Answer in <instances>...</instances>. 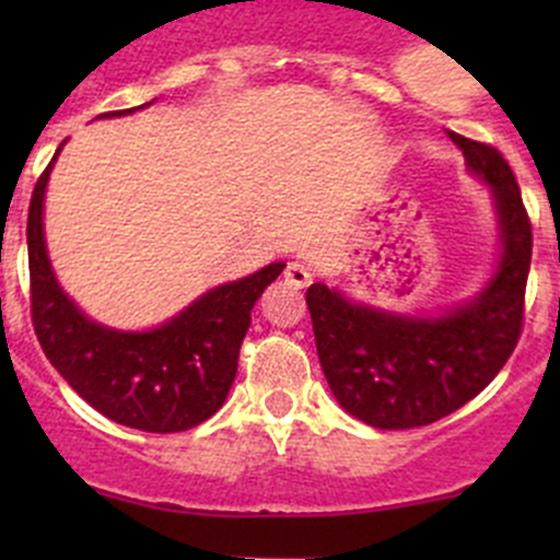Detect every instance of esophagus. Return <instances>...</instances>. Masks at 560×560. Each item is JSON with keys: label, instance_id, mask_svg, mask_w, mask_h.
I'll use <instances>...</instances> for the list:
<instances>
[{"label": "esophagus", "instance_id": "34e87169", "mask_svg": "<svg viewBox=\"0 0 560 560\" xmlns=\"http://www.w3.org/2000/svg\"><path fill=\"white\" fill-rule=\"evenodd\" d=\"M284 281L290 287H295V290H303V287L312 284V270H308L303 262H287Z\"/></svg>", "mask_w": 560, "mask_h": 560}]
</instances>
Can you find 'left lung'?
I'll use <instances>...</instances> for the list:
<instances>
[{
  "label": "left lung",
  "instance_id": "1",
  "mask_svg": "<svg viewBox=\"0 0 560 560\" xmlns=\"http://www.w3.org/2000/svg\"><path fill=\"white\" fill-rule=\"evenodd\" d=\"M468 171L490 184L504 254L477 301L447 316L385 314L341 292H306L316 354L338 404L365 425L404 431L431 425L482 393L504 369L523 332L530 268V219L510 162L490 143L447 132Z\"/></svg>",
  "mask_w": 560,
  "mask_h": 560
}]
</instances>
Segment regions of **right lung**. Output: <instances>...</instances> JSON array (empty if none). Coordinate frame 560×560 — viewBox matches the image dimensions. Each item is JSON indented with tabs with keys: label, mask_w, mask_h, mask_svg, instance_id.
<instances>
[{
	"label": "right lung",
	"mask_w": 560,
	"mask_h": 560,
	"mask_svg": "<svg viewBox=\"0 0 560 560\" xmlns=\"http://www.w3.org/2000/svg\"><path fill=\"white\" fill-rule=\"evenodd\" d=\"M121 113L129 110L105 116ZM50 165L37 178L26 222L32 325L45 358L86 404L118 425L145 433H178L200 425L222 409L238 371L254 303L284 270V262L206 292L156 330H107L78 312L50 270L43 238Z\"/></svg>",
	"instance_id": "1"
}]
</instances>
